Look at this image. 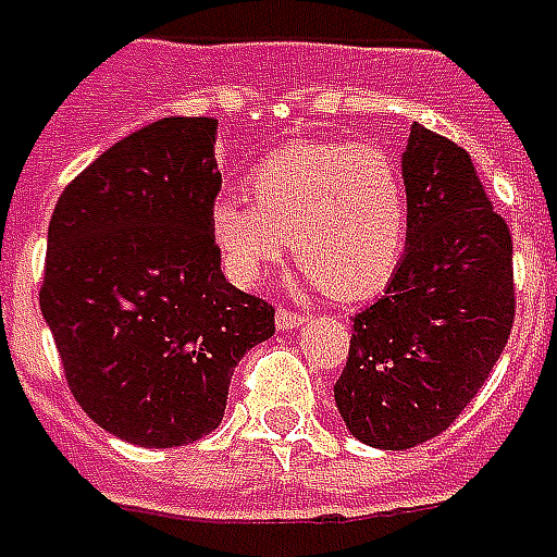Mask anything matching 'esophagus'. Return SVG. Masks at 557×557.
I'll list each match as a JSON object with an SVG mask.
<instances>
[{
    "label": "esophagus",
    "mask_w": 557,
    "mask_h": 557,
    "mask_svg": "<svg viewBox=\"0 0 557 557\" xmlns=\"http://www.w3.org/2000/svg\"><path fill=\"white\" fill-rule=\"evenodd\" d=\"M302 323V313L287 311V308H278V311H275V329H278V332H290V329H299Z\"/></svg>",
    "instance_id": "obj_1"
}]
</instances>
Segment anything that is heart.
<instances>
[{
    "label": "heart",
    "mask_w": 557,
    "mask_h": 557,
    "mask_svg": "<svg viewBox=\"0 0 557 557\" xmlns=\"http://www.w3.org/2000/svg\"><path fill=\"white\" fill-rule=\"evenodd\" d=\"M252 202L216 199L208 214L225 270L255 284L294 244L313 287L337 299L382 290L399 263L408 199L399 166L370 144H296L249 173Z\"/></svg>",
    "instance_id": "b5f03b06"
}]
</instances>
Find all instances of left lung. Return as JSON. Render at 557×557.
<instances>
[{
  "mask_svg": "<svg viewBox=\"0 0 557 557\" xmlns=\"http://www.w3.org/2000/svg\"><path fill=\"white\" fill-rule=\"evenodd\" d=\"M408 232L387 290L355 313L334 384L346 429L375 449L437 437L479 393L513 323V244L461 146L411 125Z\"/></svg>",
  "mask_w": 557,
  "mask_h": 557,
  "instance_id": "left-lung-1",
  "label": "left lung"
}]
</instances>
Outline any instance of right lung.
Returning a JSON list of instances; mask_svg holds the SVG:
<instances>
[{
	"label": "right lung",
	"instance_id": "add662e5",
	"mask_svg": "<svg viewBox=\"0 0 557 557\" xmlns=\"http://www.w3.org/2000/svg\"><path fill=\"white\" fill-rule=\"evenodd\" d=\"M214 116H164L104 149L58 199L40 311L75 403L120 441L173 449L214 432L273 305L220 270Z\"/></svg>",
	"mask_w": 557,
	"mask_h": 557
}]
</instances>
